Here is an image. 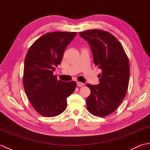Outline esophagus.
<instances>
[{
	"label": "esophagus",
	"mask_w": 150,
	"mask_h": 150,
	"mask_svg": "<svg viewBox=\"0 0 150 150\" xmlns=\"http://www.w3.org/2000/svg\"><path fill=\"white\" fill-rule=\"evenodd\" d=\"M77 86L79 87H82L83 86H84V84L82 83V82H77Z\"/></svg>",
	"instance_id": "obj_1"
}]
</instances>
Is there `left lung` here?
<instances>
[{
	"mask_svg": "<svg viewBox=\"0 0 150 150\" xmlns=\"http://www.w3.org/2000/svg\"><path fill=\"white\" fill-rule=\"evenodd\" d=\"M79 35L88 41L95 66L101 69L99 84H87L91 90L86 99L87 109L95 116L112 113L125 97L129 79V62L122 44L106 31L86 30Z\"/></svg>",
	"mask_w": 150,
	"mask_h": 150,
	"instance_id": "left-lung-1",
	"label": "left lung"
}]
</instances>
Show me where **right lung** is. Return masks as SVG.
<instances>
[{"label":"right lung","instance_id":"add662e5","mask_svg":"<svg viewBox=\"0 0 150 150\" xmlns=\"http://www.w3.org/2000/svg\"><path fill=\"white\" fill-rule=\"evenodd\" d=\"M77 32L47 33L31 46L25 57L23 86L28 99L41 115L53 117L64 111L75 81L63 82L53 75L67 46Z\"/></svg>","mask_w":150,"mask_h":150}]
</instances>
